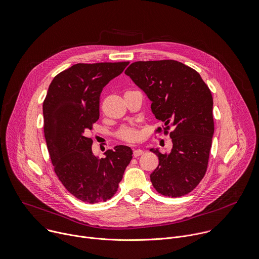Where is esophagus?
I'll return each mask as SVG.
<instances>
[{"instance_id":"obj_1","label":"esophagus","mask_w":259,"mask_h":259,"mask_svg":"<svg viewBox=\"0 0 259 259\" xmlns=\"http://www.w3.org/2000/svg\"><path fill=\"white\" fill-rule=\"evenodd\" d=\"M144 154V151L143 150H141V149H137V150H135L134 151V157H139V156H141V155H143Z\"/></svg>"}]
</instances>
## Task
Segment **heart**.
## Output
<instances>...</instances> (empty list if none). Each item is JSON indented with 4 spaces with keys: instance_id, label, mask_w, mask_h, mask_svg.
<instances>
[{
    "instance_id": "obj_1",
    "label": "heart",
    "mask_w": 259,
    "mask_h": 259,
    "mask_svg": "<svg viewBox=\"0 0 259 259\" xmlns=\"http://www.w3.org/2000/svg\"><path fill=\"white\" fill-rule=\"evenodd\" d=\"M118 138L124 142H127V143H134V142H137L140 140L141 138V134L140 132L136 128V127H133V126H125V127H122L118 134H117Z\"/></svg>"
}]
</instances>
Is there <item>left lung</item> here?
I'll use <instances>...</instances> for the list:
<instances>
[{"label": "left lung", "instance_id": "1", "mask_svg": "<svg viewBox=\"0 0 259 259\" xmlns=\"http://www.w3.org/2000/svg\"><path fill=\"white\" fill-rule=\"evenodd\" d=\"M125 74L152 102L153 114L164 122V134L175 127L169 133L170 153L150 149L159 159L150 176L153 187L167 197L187 195L207 170L214 133L209 88L196 70L175 60L134 62Z\"/></svg>", "mask_w": 259, "mask_h": 259}]
</instances>
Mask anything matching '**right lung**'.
I'll list each match as a JSON object with an SVG mask.
<instances>
[{
  "label": "right lung",
  "mask_w": 259,
  "mask_h": 259,
  "mask_svg": "<svg viewBox=\"0 0 259 259\" xmlns=\"http://www.w3.org/2000/svg\"><path fill=\"white\" fill-rule=\"evenodd\" d=\"M128 63L74 64L53 78L44 101V133L55 174L66 190L83 202L112 198L133 158L132 149L123 145L99 158L87 136L99 119L103 88Z\"/></svg>",
  "instance_id": "obj_1"
}]
</instances>
